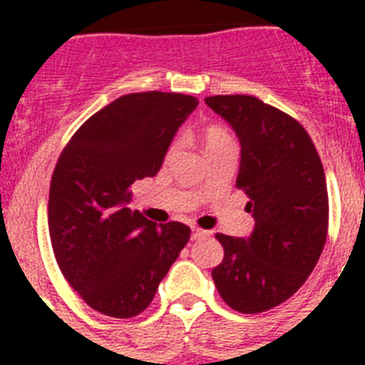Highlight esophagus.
Masks as SVG:
<instances>
[{
	"label": "esophagus",
	"mask_w": 365,
	"mask_h": 365,
	"mask_svg": "<svg viewBox=\"0 0 365 365\" xmlns=\"http://www.w3.org/2000/svg\"><path fill=\"white\" fill-rule=\"evenodd\" d=\"M210 235H212L210 231H205V229L195 227L193 233H191V239H193V240H202V239H208Z\"/></svg>",
	"instance_id": "esophagus-1"
}]
</instances>
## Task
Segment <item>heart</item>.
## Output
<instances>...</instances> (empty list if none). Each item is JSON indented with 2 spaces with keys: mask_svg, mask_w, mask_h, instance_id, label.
<instances>
[{
  "mask_svg": "<svg viewBox=\"0 0 365 365\" xmlns=\"http://www.w3.org/2000/svg\"><path fill=\"white\" fill-rule=\"evenodd\" d=\"M202 138H205L206 149H216V148H220V145H225V143L233 142L231 134H229V132L220 125L206 126L205 132H202ZM172 149H174V148H172ZM172 149H170V151H172Z\"/></svg>",
  "mask_w": 365,
  "mask_h": 365,
  "instance_id": "b5f03b06",
  "label": "heart"
}]
</instances>
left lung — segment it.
Listing matches in <instances>:
<instances>
[{"label": "left lung", "mask_w": 365, "mask_h": 365, "mask_svg": "<svg viewBox=\"0 0 365 365\" xmlns=\"http://www.w3.org/2000/svg\"><path fill=\"white\" fill-rule=\"evenodd\" d=\"M205 102L239 136L237 187L255 220L250 239L216 235L223 259L212 278L233 311L257 314L289 299L317 267L329 222L324 166L309 132L288 113L248 94Z\"/></svg>", "instance_id": "1"}]
</instances>
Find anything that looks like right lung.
Masks as SVG:
<instances>
[{
	"instance_id": "obj_1",
	"label": "right lung",
	"mask_w": 365,
	"mask_h": 365,
	"mask_svg": "<svg viewBox=\"0 0 365 365\" xmlns=\"http://www.w3.org/2000/svg\"><path fill=\"white\" fill-rule=\"evenodd\" d=\"M195 96L134 93L88 117L66 143L48 193V233L70 286L106 317H138L191 237L130 210L132 183L159 172Z\"/></svg>"
}]
</instances>
